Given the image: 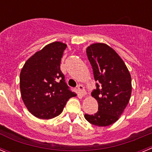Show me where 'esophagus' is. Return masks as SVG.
<instances>
[{
    "instance_id": "34e87169",
    "label": "esophagus",
    "mask_w": 152,
    "mask_h": 152,
    "mask_svg": "<svg viewBox=\"0 0 152 152\" xmlns=\"http://www.w3.org/2000/svg\"><path fill=\"white\" fill-rule=\"evenodd\" d=\"M77 89H78V91L79 93H80V94L82 96H85L86 95V91L85 90H84V88L83 87L82 85H80V84H79L78 86H77Z\"/></svg>"
}]
</instances>
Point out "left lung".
<instances>
[{"instance_id": "obj_1", "label": "left lung", "mask_w": 152, "mask_h": 152, "mask_svg": "<svg viewBox=\"0 0 152 152\" xmlns=\"http://www.w3.org/2000/svg\"><path fill=\"white\" fill-rule=\"evenodd\" d=\"M94 72L96 89L91 95L98 103V111L84 117L91 124L108 126L116 123L129 102L132 79L128 68L116 51L105 43H94L87 48Z\"/></svg>"}]
</instances>
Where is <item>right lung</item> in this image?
<instances>
[{
    "label": "right lung",
    "instance_id": "obj_1",
    "mask_svg": "<svg viewBox=\"0 0 152 152\" xmlns=\"http://www.w3.org/2000/svg\"><path fill=\"white\" fill-rule=\"evenodd\" d=\"M66 44L54 42L36 52L26 61L20 75L21 97L28 110L39 119H49L61 113L69 90L60 70Z\"/></svg>",
    "mask_w": 152,
    "mask_h": 152
}]
</instances>
